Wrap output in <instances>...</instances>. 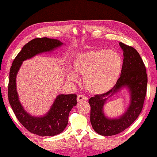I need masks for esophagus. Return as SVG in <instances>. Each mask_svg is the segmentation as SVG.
<instances>
[{
    "label": "esophagus",
    "instance_id": "1",
    "mask_svg": "<svg viewBox=\"0 0 157 157\" xmlns=\"http://www.w3.org/2000/svg\"><path fill=\"white\" fill-rule=\"evenodd\" d=\"M87 100V98L84 96H82V95H79V96H77V101H86Z\"/></svg>",
    "mask_w": 157,
    "mask_h": 157
}]
</instances>
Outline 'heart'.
I'll return each instance as SVG.
<instances>
[{"mask_svg":"<svg viewBox=\"0 0 157 157\" xmlns=\"http://www.w3.org/2000/svg\"><path fill=\"white\" fill-rule=\"evenodd\" d=\"M123 61L117 52L99 49L80 54L76 56L73 69L66 72L69 82H78L76 73L83 76V84L93 94H101L111 90L119 78Z\"/></svg>","mask_w":157,"mask_h":157,"instance_id":"b5f03b06","label":"heart"}]
</instances>
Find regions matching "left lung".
I'll return each mask as SVG.
<instances>
[{
    "label": "left lung",
    "instance_id": "8db88e82",
    "mask_svg": "<svg viewBox=\"0 0 157 157\" xmlns=\"http://www.w3.org/2000/svg\"><path fill=\"white\" fill-rule=\"evenodd\" d=\"M124 60L120 78L106 93L95 95L88 103L91 107L90 122L93 129L101 136H113L124 131L138 117L144 106L147 92V75L145 66L137 51L120 42ZM123 88L130 94V103L126 111L118 118H109L104 113L103 106L107 99Z\"/></svg>",
    "mask_w": 157,
    "mask_h": 157
}]
</instances>
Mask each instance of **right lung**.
<instances>
[{
    "label": "right lung",
    "instance_id": "obj_1",
    "mask_svg": "<svg viewBox=\"0 0 157 157\" xmlns=\"http://www.w3.org/2000/svg\"><path fill=\"white\" fill-rule=\"evenodd\" d=\"M63 44L58 39L37 38L27 43L14 59L10 70L8 101L16 118L30 132L40 136H54L62 132L68 124L69 114L77 105L76 94H59L44 115L35 117L27 112L19 99L16 77L23 61L41 53L54 51Z\"/></svg>",
    "mask_w": 157,
    "mask_h": 157
}]
</instances>
